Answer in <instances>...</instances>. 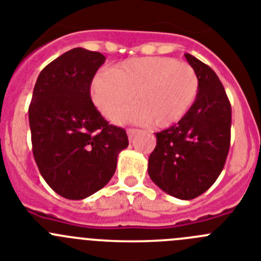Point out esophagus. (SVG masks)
<instances>
[{"mask_svg":"<svg viewBox=\"0 0 261 261\" xmlns=\"http://www.w3.org/2000/svg\"><path fill=\"white\" fill-rule=\"evenodd\" d=\"M138 133H139L138 128H127V136L130 138V139H133L134 136H135Z\"/></svg>","mask_w":261,"mask_h":261,"instance_id":"1","label":"esophagus"}]
</instances>
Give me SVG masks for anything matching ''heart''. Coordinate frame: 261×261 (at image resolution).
I'll return each mask as SVG.
<instances>
[{"label":"heart","instance_id":"b5f03b06","mask_svg":"<svg viewBox=\"0 0 261 261\" xmlns=\"http://www.w3.org/2000/svg\"><path fill=\"white\" fill-rule=\"evenodd\" d=\"M199 93L194 67L170 57H140L112 67L95 76L92 100L100 113L114 119L133 99L138 101L119 122L152 123L168 127L189 113ZM136 96H134L133 95Z\"/></svg>","mask_w":261,"mask_h":261}]
</instances>
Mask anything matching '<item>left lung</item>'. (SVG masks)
<instances>
[{
    "mask_svg": "<svg viewBox=\"0 0 261 261\" xmlns=\"http://www.w3.org/2000/svg\"><path fill=\"white\" fill-rule=\"evenodd\" d=\"M199 76V93L177 125L156 133V147L148 160V174L166 194L198 198L221 174L230 148L231 105L216 72L185 55Z\"/></svg>",
    "mask_w": 261,
    "mask_h": 261,
    "instance_id": "left-lung-1",
    "label": "left lung"
}]
</instances>
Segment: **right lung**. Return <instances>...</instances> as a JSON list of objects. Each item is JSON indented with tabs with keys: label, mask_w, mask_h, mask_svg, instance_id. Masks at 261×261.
<instances>
[{
	"label": "right lung",
	"mask_w": 261,
	"mask_h": 261,
	"mask_svg": "<svg viewBox=\"0 0 261 261\" xmlns=\"http://www.w3.org/2000/svg\"><path fill=\"white\" fill-rule=\"evenodd\" d=\"M104 62L101 53L83 48L63 53L40 72L28 108L40 174L70 200L102 189L128 145L126 131L109 125L91 100V83Z\"/></svg>",
	"instance_id": "add662e5"
}]
</instances>
